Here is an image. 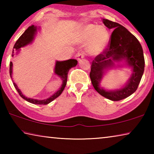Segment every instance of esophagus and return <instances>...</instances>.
<instances>
[{"label":"esophagus","mask_w":154,"mask_h":154,"mask_svg":"<svg viewBox=\"0 0 154 154\" xmlns=\"http://www.w3.org/2000/svg\"><path fill=\"white\" fill-rule=\"evenodd\" d=\"M76 57L77 58L78 60H80L81 59H83V58H84L85 54H84V53H83V52H82V53H78L76 55Z\"/></svg>","instance_id":"34e87169"}]
</instances>
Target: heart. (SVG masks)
<instances>
[{"label": "heart", "instance_id": "1", "mask_svg": "<svg viewBox=\"0 0 154 154\" xmlns=\"http://www.w3.org/2000/svg\"><path fill=\"white\" fill-rule=\"evenodd\" d=\"M109 38V31L105 26L88 24L81 30L79 39L82 43H88V51L90 54L98 55L105 51Z\"/></svg>", "mask_w": 154, "mask_h": 154}]
</instances>
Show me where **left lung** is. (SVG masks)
I'll list each match as a JSON object with an SVG mask.
<instances>
[{"label":"left lung","instance_id":"8db88e82","mask_svg":"<svg viewBox=\"0 0 154 154\" xmlns=\"http://www.w3.org/2000/svg\"><path fill=\"white\" fill-rule=\"evenodd\" d=\"M103 22L109 29L114 30L108 48L93 60L90 77L96 92L109 100L118 101L132 94L139 86L145 68L143 51L137 38L123 26L106 19H103ZM122 61L132 69L131 77L119 89H104L100 86V82L105 72L114 67L115 62Z\"/></svg>","mask_w":154,"mask_h":154}]
</instances>
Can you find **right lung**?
<instances>
[{
  "label": "right lung",
  "instance_id": "add662e5",
  "mask_svg": "<svg viewBox=\"0 0 154 154\" xmlns=\"http://www.w3.org/2000/svg\"><path fill=\"white\" fill-rule=\"evenodd\" d=\"M40 28H37L34 25H32L31 26L28 27L25 32L20 36V37L18 38L16 43H15L14 46V49L12 51L11 56H14L15 51H16V54H17L19 53L21 48H24V47L28 45V44H31L34 41L35 36L37 32V30L39 29ZM77 64V60L75 59H69L68 60L64 61H56L55 68H54V72L55 74L58 75V76L62 80V85L60 88H59L58 90L53 95L51 96L50 97L48 98L43 99V100H38V99H34L30 98H27L23 94L21 90L18 88L16 83L14 82V87L15 89L17 90V92L19 93L20 96L22 98H24L28 102L30 103L35 104V105H48L51 101H53L54 99L58 98V96L61 94L62 92H63L65 86L66 85L67 82V75L68 72L70 69L72 67H75ZM9 73L11 78H12V73H13V63L11 62H10V68H9Z\"/></svg>",
  "mask_w": 154,
  "mask_h": 154
}]
</instances>
